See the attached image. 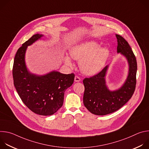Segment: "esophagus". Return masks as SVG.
I'll return each instance as SVG.
<instances>
[{"instance_id": "obj_1", "label": "esophagus", "mask_w": 149, "mask_h": 149, "mask_svg": "<svg viewBox=\"0 0 149 149\" xmlns=\"http://www.w3.org/2000/svg\"><path fill=\"white\" fill-rule=\"evenodd\" d=\"M80 81H81V79L79 77H78V76L75 77V82H79Z\"/></svg>"}]
</instances>
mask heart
<instances>
[{
    "mask_svg": "<svg viewBox=\"0 0 149 149\" xmlns=\"http://www.w3.org/2000/svg\"><path fill=\"white\" fill-rule=\"evenodd\" d=\"M70 56L79 61L81 71L86 75H94L99 72L104 67L110 55L109 49L93 40L83 42L74 45L70 50ZM64 61L68 65H72L70 56H65Z\"/></svg>",
    "mask_w": 149,
    "mask_h": 149,
    "instance_id": "b5f03b06",
    "label": "heart"
}]
</instances>
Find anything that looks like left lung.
Wrapping results in <instances>:
<instances>
[{
	"mask_svg": "<svg viewBox=\"0 0 149 149\" xmlns=\"http://www.w3.org/2000/svg\"><path fill=\"white\" fill-rule=\"evenodd\" d=\"M117 39V53L123 55L128 62V75L118 89L109 90L106 84L105 76L109 66L100 72L83 80L85 91L83 102L85 107L92 114L104 116L120 109L132 97L136 85L137 61L128 42L121 36L116 35Z\"/></svg>",
	"mask_w": 149,
	"mask_h": 149,
	"instance_id": "1",
	"label": "left lung"
}]
</instances>
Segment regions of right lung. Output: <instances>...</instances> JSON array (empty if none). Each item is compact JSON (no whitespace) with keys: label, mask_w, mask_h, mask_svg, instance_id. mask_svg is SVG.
<instances>
[{"label":"right lung","mask_w":149,"mask_h":149,"mask_svg":"<svg viewBox=\"0 0 149 149\" xmlns=\"http://www.w3.org/2000/svg\"><path fill=\"white\" fill-rule=\"evenodd\" d=\"M43 36L42 34H35L18 49L12 73L15 87L27 107L37 114L51 116L62 106L65 91L72 86L75 75L56 71L36 75L28 70L25 63L27 48Z\"/></svg>","instance_id":"add662e5"}]
</instances>
